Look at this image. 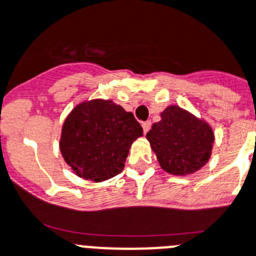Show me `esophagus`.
I'll return each instance as SVG.
<instances>
[{
    "instance_id": "obj_1",
    "label": "esophagus",
    "mask_w": 256,
    "mask_h": 256,
    "mask_svg": "<svg viewBox=\"0 0 256 256\" xmlns=\"http://www.w3.org/2000/svg\"><path fill=\"white\" fill-rule=\"evenodd\" d=\"M142 128H143V132H144V134H147V132H148L150 128H151V122H150V121L143 122Z\"/></svg>"
}]
</instances>
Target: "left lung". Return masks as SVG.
I'll return each instance as SVG.
<instances>
[{"label":"left lung","mask_w":256,"mask_h":256,"mask_svg":"<svg viewBox=\"0 0 256 256\" xmlns=\"http://www.w3.org/2000/svg\"><path fill=\"white\" fill-rule=\"evenodd\" d=\"M160 117L146 135L160 167L176 176L198 171L208 163L213 148L210 126L176 105L168 106Z\"/></svg>","instance_id":"8db88e82"}]
</instances>
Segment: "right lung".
Returning <instances> with one entry per match:
<instances>
[{
  "instance_id": "obj_1",
  "label": "right lung",
  "mask_w": 256,
  "mask_h": 256,
  "mask_svg": "<svg viewBox=\"0 0 256 256\" xmlns=\"http://www.w3.org/2000/svg\"><path fill=\"white\" fill-rule=\"evenodd\" d=\"M142 135L132 113L112 100H92L66 118L60 151L76 175L100 182L121 174L132 142Z\"/></svg>"
}]
</instances>
